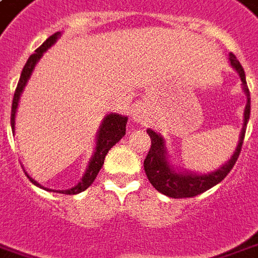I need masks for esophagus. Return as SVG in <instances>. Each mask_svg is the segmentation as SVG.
Listing matches in <instances>:
<instances>
[{"instance_id":"obj_1","label":"esophagus","mask_w":258,"mask_h":258,"mask_svg":"<svg viewBox=\"0 0 258 258\" xmlns=\"http://www.w3.org/2000/svg\"><path fill=\"white\" fill-rule=\"evenodd\" d=\"M134 120H137V121H138V120H141V116L138 114V112H134Z\"/></svg>"}]
</instances>
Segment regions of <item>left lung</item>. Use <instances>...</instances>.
<instances>
[{
    "mask_svg": "<svg viewBox=\"0 0 258 258\" xmlns=\"http://www.w3.org/2000/svg\"><path fill=\"white\" fill-rule=\"evenodd\" d=\"M230 62L231 66L238 71L239 76H241L243 90H245L246 95H247V104H246L245 108V121H243V127H242L241 137H239V144L236 146L235 152L232 154L231 160H228L223 167L219 168L215 172L209 173V175H196V173L191 172H176V171H173L169 163H168L167 149L164 146V139L153 130H148V134L150 137L152 145H150L148 156H146L144 161L145 172H146L149 182L152 183V186L157 191L163 192L168 197L190 198L207 191V190H209L213 186H216L217 183H220L230 173L232 167L235 165L236 160L239 157L242 144H243V138H245L246 124H247L249 117H250V93H249L247 83H246L245 71H243L241 62L238 61L234 53H230Z\"/></svg>",
    "mask_w": 258,
    "mask_h": 258,
    "instance_id": "1",
    "label": "left lung"
}]
</instances>
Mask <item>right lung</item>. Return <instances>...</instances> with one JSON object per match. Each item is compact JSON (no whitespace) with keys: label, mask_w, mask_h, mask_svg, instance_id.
Listing matches in <instances>:
<instances>
[{"label":"right lung","mask_w":258,"mask_h":258,"mask_svg":"<svg viewBox=\"0 0 258 258\" xmlns=\"http://www.w3.org/2000/svg\"><path fill=\"white\" fill-rule=\"evenodd\" d=\"M60 37V32H56L53 34L51 37H49L46 41L42 43L41 46L38 47L37 50L34 51V54L30 56V58L26 62V66L23 68L22 75H20V79H19V83H17L16 90H15V95H13V101H12V113H11V125H12V130L15 131V114H16V108L17 104H19V98H20V94H22L23 89L24 86L27 83L28 78L31 75L32 70L34 67L38 62V60L41 58L43 51L49 49V47L56 42L57 38ZM127 117L125 116H120V114L116 113H110L108 114L106 117L104 119V123L101 124V128L98 131V137H97V146H95V152L93 158L90 160V164H89V168L86 171L85 176L82 177V180L79 182V184H76L75 187L70 188V190H60L58 192L61 194H78V192L85 191L86 188L90 186L91 183L94 182V179L97 177L98 172H100L101 167L104 165V160L105 156L108 154L110 149L113 145H116L119 142L120 139L123 138L125 135V124H127ZM34 184H37L41 188L42 187L39 183H37L34 179L30 177ZM46 190V188H45ZM51 191V190H50Z\"/></svg>","instance_id":"add662e5"}]
</instances>
